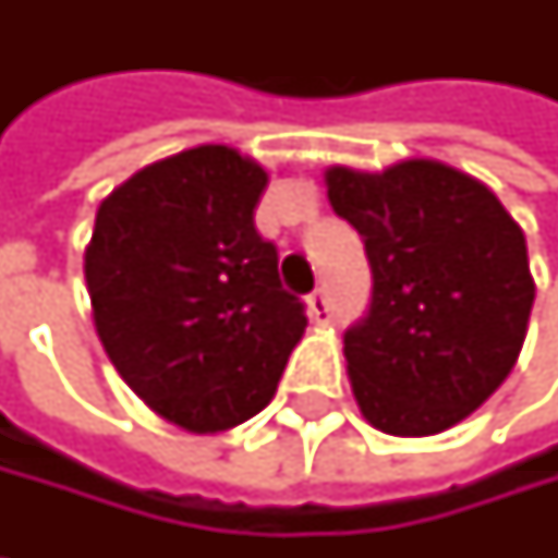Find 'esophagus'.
<instances>
[{"label":"esophagus","mask_w":558,"mask_h":558,"mask_svg":"<svg viewBox=\"0 0 558 558\" xmlns=\"http://www.w3.org/2000/svg\"><path fill=\"white\" fill-rule=\"evenodd\" d=\"M308 315H312V322H318V325H328V322H331V302H328V292H325V289H315V292L308 295Z\"/></svg>","instance_id":"obj_1"}]
</instances>
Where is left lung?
I'll use <instances>...</instances> for the list:
<instances>
[{"mask_svg":"<svg viewBox=\"0 0 558 558\" xmlns=\"http://www.w3.org/2000/svg\"><path fill=\"white\" fill-rule=\"evenodd\" d=\"M325 183L372 266L368 312L344 331L355 401L385 434H440L520 359L536 299L526 236L480 180L437 160L331 167Z\"/></svg>","mask_w":558,"mask_h":558,"instance_id":"8db88e82","label":"left lung"}]
</instances>
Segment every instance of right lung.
<instances>
[{
    "instance_id": "add662e5",
    "label": "right lung",
    "mask_w": 558,
    "mask_h": 558,
    "mask_svg": "<svg viewBox=\"0 0 558 558\" xmlns=\"http://www.w3.org/2000/svg\"><path fill=\"white\" fill-rule=\"evenodd\" d=\"M266 183L233 147L183 150L101 203L85 253L111 365L160 417L196 434L259 414L308 325L253 220Z\"/></svg>"
}]
</instances>
